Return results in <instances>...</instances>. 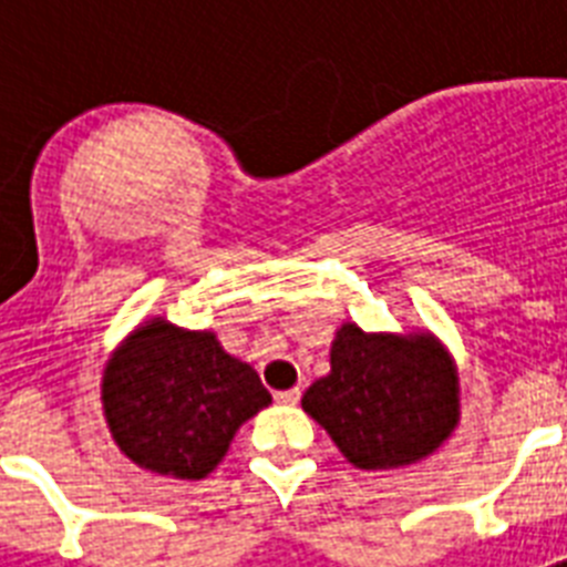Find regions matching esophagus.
<instances>
[{
  "label": "esophagus",
  "instance_id": "obj_1",
  "mask_svg": "<svg viewBox=\"0 0 567 567\" xmlns=\"http://www.w3.org/2000/svg\"><path fill=\"white\" fill-rule=\"evenodd\" d=\"M300 396H302L300 388H288V391H276V403L297 405V403H300Z\"/></svg>",
  "mask_w": 567,
  "mask_h": 567
}]
</instances>
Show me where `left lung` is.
<instances>
[{"instance_id": "8db88e82", "label": "left lung", "mask_w": 567, "mask_h": 567, "mask_svg": "<svg viewBox=\"0 0 567 567\" xmlns=\"http://www.w3.org/2000/svg\"><path fill=\"white\" fill-rule=\"evenodd\" d=\"M302 412L350 465H414L458 426L456 362L432 332H364L347 320L329 347V373L302 394Z\"/></svg>"}]
</instances>
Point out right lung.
I'll use <instances>...</instances> for the list:
<instances>
[{"label":"right lung","mask_w":567,"mask_h":567,"mask_svg":"<svg viewBox=\"0 0 567 567\" xmlns=\"http://www.w3.org/2000/svg\"><path fill=\"white\" fill-rule=\"evenodd\" d=\"M102 414L120 453L150 474L205 480L235 432L270 405L252 364L208 329L137 323L102 371Z\"/></svg>","instance_id":"add662e5"}]
</instances>
